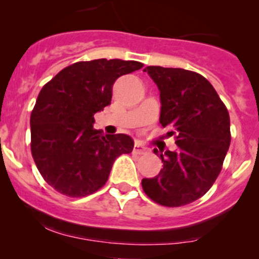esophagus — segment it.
I'll list each match as a JSON object with an SVG mask.
<instances>
[{
  "mask_svg": "<svg viewBox=\"0 0 259 259\" xmlns=\"http://www.w3.org/2000/svg\"><path fill=\"white\" fill-rule=\"evenodd\" d=\"M134 152L138 154H145L148 152V148L145 145H142L141 142L136 141L135 145H134Z\"/></svg>",
  "mask_w": 259,
  "mask_h": 259,
  "instance_id": "34e87169",
  "label": "esophagus"
}]
</instances>
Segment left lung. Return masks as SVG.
I'll return each instance as SVG.
<instances>
[{"mask_svg": "<svg viewBox=\"0 0 259 259\" xmlns=\"http://www.w3.org/2000/svg\"><path fill=\"white\" fill-rule=\"evenodd\" d=\"M144 72L159 90V123L173 127L179 148L164 153L154 148L163 169L142 179V189L162 206H185L206 194L221 173L231 140L228 109L201 74L154 65Z\"/></svg>", "mask_w": 259, "mask_h": 259, "instance_id": "obj_1", "label": "left lung"}]
</instances>
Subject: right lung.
Listing matches in <instances>:
<instances>
[{
    "label": "right lung",
    "mask_w": 259,
    "mask_h": 259,
    "mask_svg": "<svg viewBox=\"0 0 259 259\" xmlns=\"http://www.w3.org/2000/svg\"><path fill=\"white\" fill-rule=\"evenodd\" d=\"M142 65L106 58L78 62L41 89L30 117L31 153L50 186L69 197L94 194L108 180L115 158L132 152L129 135H103L94 129V115L111 105L115 80Z\"/></svg>",
    "instance_id": "add662e5"
}]
</instances>
